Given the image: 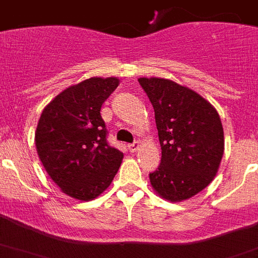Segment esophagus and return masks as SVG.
Instances as JSON below:
<instances>
[{
    "mask_svg": "<svg viewBox=\"0 0 258 258\" xmlns=\"http://www.w3.org/2000/svg\"><path fill=\"white\" fill-rule=\"evenodd\" d=\"M140 147H141V142H138V141L127 146V149H129V151L131 152H136L137 150H140Z\"/></svg>",
    "mask_w": 258,
    "mask_h": 258,
    "instance_id": "34e87169",
    "label": "esophagus"
}]
</instances>
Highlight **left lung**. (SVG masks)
Segmentation results:
<instances>
[{"label":"left lung","mask_w":258,"mask_h":258,"mask_svg":"<svg viewBox=\"0 0 258 258\" xmlns=\"http://www.w3.org/2000/svg\"><path fill=\"white\" fill-rule=\"evenodd\" d=\"M155 111L161 163L150 173L152 188L172 203L187 200L214 179L225 151L217 109L187 86L140 77Z\"/></svg>","instance_id":"8db88e82"}]
</instances>
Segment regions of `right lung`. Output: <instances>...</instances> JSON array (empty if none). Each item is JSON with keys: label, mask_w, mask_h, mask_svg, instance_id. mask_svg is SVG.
<instances>
[{"label": "right lung", "mask_w": 258, "mask_h": 258, "mask_svg": "<svg viewBox=\"0 0 258 258\" xmlns=\"http://www.w3.org/2000/svg\"><path fill=\"white\" fill-rule=\"evenodd\" d=\"M120 84L90 77L59 93L44 108L35 133L38 157L61 192L83 202L107 190L124 154L107 143L101 107Z\"/></svg>", "instance_id": "1"}]
</instances>
